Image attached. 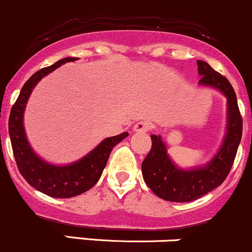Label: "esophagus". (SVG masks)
Here are the masks:
<instances>
[{
    "instance_id": "obj_1",
    "label": "esophagus",
    "mask_w": 252,
    "mask_h": 252,
    "mask_svg": "<svg viewBox=\"0 0 252 252\" xmlns=\"http://www.w3.org/2000/svg\"><path fill=\"white\" fill-rule=\"evenodd\" d=\"M133 129L136 133H146L151 129V123L148 121H140L135 124Z\"/></svg>"
}]
</instances>
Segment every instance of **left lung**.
I'll use <instances>...</instances> for the list:
<instances>
[{"mask_svg":"<svg viewBox=\"0 0 252 252\" xmlns=\"http://www.w3.org/2000/svg\"><path fill=\"white\" fill-rule=\"evenodd\" d=\"M200 87L219 91L227 99V124L216 155L203 165L180 168L170 158L161 135H151L152 148L141 165L145 182L156 195L168 202L187 203L219 187L229 174L243 134V119L229 81L208 63L197 60Z\"/></svg>","mask_w":252,"mask_h":252,"instance_id":"1","label":"left lung"}]
</instances>
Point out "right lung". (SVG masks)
Masks as SVG:
<instances>
[{
	"mask_svg": "<svg viewBox=\"0 0 252 252\" xmlns=\"http://www.w3.org/2000/svg\"><path fill=\"white\" fill-rule=\"evenodd\" d=\"M77 58H63L52 66L41 68L24 84L17 101L10 111L8 130L18 169L33 189L53 198H71L91 189L101 176L108 157L116 145L128 136V131L106 137L81 159L70 164H52L33 151L24 128V112L36 84L50 72Z\"/></svg>",
	"mask_w": 252,
	"mask_h": 252,
	"instance_id": "1",
	"label": "right lung"
}]
</instances>
